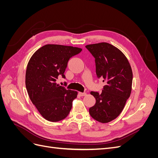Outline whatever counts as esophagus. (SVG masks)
Returning a JSON list of instances; mask_svg holds the SVG:
<instances>
[{
	"instance_id": "34e87169",
	"label": "esophagus",
	"mask_w": 158,
	"mask_h": 158,
	"mask_svg": "<svg viewBox=\"0 0 158 158\" xmlns=\"http://www.w3.org/2000/svg\"><path fill=\"white\" fill-rule=\"evenodd\" d=\"M78 94H79L80 96H84V95H86V94H85V92H79Z\"/></svg>"
}]
</instances>
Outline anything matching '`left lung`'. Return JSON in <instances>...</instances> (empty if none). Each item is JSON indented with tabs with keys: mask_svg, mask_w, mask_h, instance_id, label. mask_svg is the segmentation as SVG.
Masks as SVG:
<instances>
[{
	"mask_svg": "<svg viewBox=\"0 0 158 158\" xmlns=\"http://www.w3.org/2000/svg\"><path fill=\"white\" fill-rule=\"evenodd\" d=\"M85 48L95 58L97 77L106 82L101 93L90 92L96 102L89 109V113L95 120L109 123L121 114L130 97L132 69L125 55L107 43L88 45Z\"/></svg>",
	"mask_w": 158,
	"mask_h": 158,
	"instance_id": "left-lung-1",
	"label": "left lung"
}]
</instances>
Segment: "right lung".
Wrapping results in <instances>:
<instances>
[{
  "label": "right lung",
  "mask_w": 158,
  "mask_h": 158,
  "mask_svg": "<svg viewBox=\"0 0 158 158\" xmlns=\"http://www.w3.org/2000/svg\"><path fill=\"white\" fill-rule=\"evenodd\" d=\"M82 49L60 45H46L38 49L29 61L26 73V86L32 103L46 120H63L77 97V92L66 89L55 82L64 74L69 60Z\"/></svg>",
  "instance_id": "right-lung-1"
}]
</instances>
